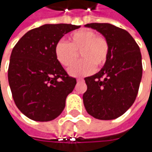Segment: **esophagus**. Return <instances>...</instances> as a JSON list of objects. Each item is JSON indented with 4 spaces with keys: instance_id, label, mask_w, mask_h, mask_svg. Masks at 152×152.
Wrapping results in <instances>:
<instances>
[{
    "instance_id": "esophagus-1",
    "label": "esophagus",
    "mask_w": 152,
    "mask_h": 152,
    "mask_svg": "<svg viewBox=\"0 0 152 152\" xmlns=\"http://www.w3.org/2000/svg\"><path fill=\"white\" fill-rule=\"evenodd\" d=\"M77 81H78V82H83V81H84V79H77Z\"/></svg>"
}]
</instances>
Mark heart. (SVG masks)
I'll use <instances>...</instances> for the list:
<instances>
[{
  "label": "heart",
  "mask_w": 152,
  "mask_h": 152,
  "mask_svg": "<svg viewBox=\"0 0 152 152\" xmlns=\"http://www.w3.org/2000/svg\"><path fill=\"white\" fill-rule=\"evenodd\" d=\"M80 52L82 60L68 69L73 77L91 74L95 68L104 66L110 53V45L107 39L96 35L89 28H81L73 32L67 38V43L58 41L54 47L56 59L61 66L68 67L77 59Z\"/></svg>",
  "instance_id": "heart-1"
}]
</instances>
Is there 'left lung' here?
<instances>
[{
    "label": "left lung",
    "mask_w": 152,
    "mask_h": 152,
    "mask_svg": "<svg viewBox=\"0 0 152 152\" xmlns=\"http://www.w3.org/2000/svg\"><path fill=\"white\" fill-rule=\"evenodd\" d=\"M107 39L110 53L99 73L85 78L83 95L87 113L101 120L115 119L133 105L142 78L140 47L126 30L110 23H88Z\"/></svg>",
    "instance_id": "8db88e82"
}]
</instances>
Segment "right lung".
I'll list each match as a JSON object with an SVG mask.
<instances>
[{"mask_svg": "<svg viewBox=\"0 0 152 152\" xmlns=\"http://www.w3.org/2000/svg\"><path fill=\"white\" fill-rule=\"evenodd\" d=\"M79 27L45 24L27 32L13 47L9 85L17 107L28 118L51 121L63 111L77 82L56 59L54 47L64 34Z\"/></svg>", "mask_w": 152, "mask_h": 152, "instance_id": "obj_1", "label": "right lung"}]
</instances>
